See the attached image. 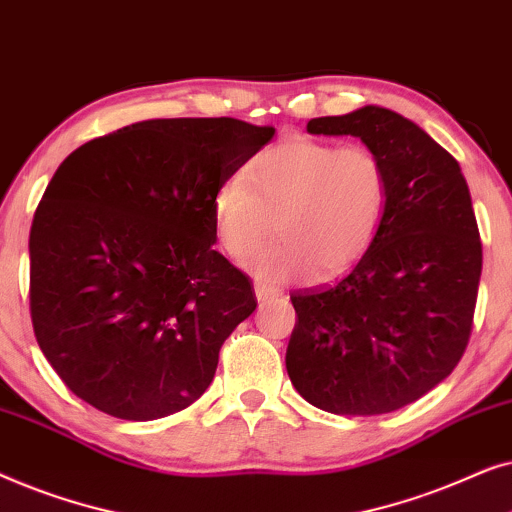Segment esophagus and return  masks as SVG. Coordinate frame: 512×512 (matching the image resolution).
Wrapping results in <instances>:
<instances>
[{"label": "esophagus", "instance_id": "obj_1", "mask_svg": "<svg viewBox=\"0 0 512 512\" xmlns=\"http://www.w3.org/2000/svg\"><path fill=\"white\" fill-rule=\"evenodd\" d=\"M254 289H256V298L261 300V303H263V300H268L270 296H275V293H277L275 289H270V286H265V284H261V282H256Z\"/></svg>", "mask_w": 512, "mask_h": 512}]
</instances>
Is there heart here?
I'll use <instances>...</instances> for the list:
<instances>
[{"instance_id": "1", "label": "heart", "mask_w": 512, "mask_h": 512, "mask_svg": "<svg viewBox=\"0 0 512 512\" xmlns=\"http://www.w3.org/2000/svg\"><path fill=\"white\" fill-rule=\"evenodd\" d=\"M389 205V170L366 144L289 135L258 153L242 179L212 200L214 235L244 261L272 233L279 240L247 263L258 279H328L352 268L373 244Z\"/></svg>"}]
</instances>
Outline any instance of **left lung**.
I'll return each mask as SVG.
<instances>
[{
	"mask_svg": "<svg viewBox=\"0 0 512 512\" xmlns=\"http://www.w3.org/2000/svg\"><path fill=\"white\" fill-rule=\"evenodd\" d=\"M312 135H354L384 158L389 205L373 244L333 284L291 293L286 370L333 415H384L445 380L473 331L482 242L461 167L396 111L312 118Z\"/></svg>",
	"mask_w": 512,
	"mask_h": 512,
	"instance_id": "1",
	"label": "left lung"
}]
</instances>
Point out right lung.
I'll return each mask as SVG.
<instances>
[{"mask_svg": "<svg viewBox=\"0 0 512 512\" xmlns=\"http://www.w3.org/2000/svg\"><path fill=\"white\" fill-rule=\"evenodd\" d=\"M275 128L156 118L90 139L48 181L30 230L34 338L69 391L130 422L205 394L256 310L214 251L212 200Z\"/></svg>", "mask_w": 512, "mask_h": 512, "instance_id": "1", "label": "right lung"}]
</instances>
